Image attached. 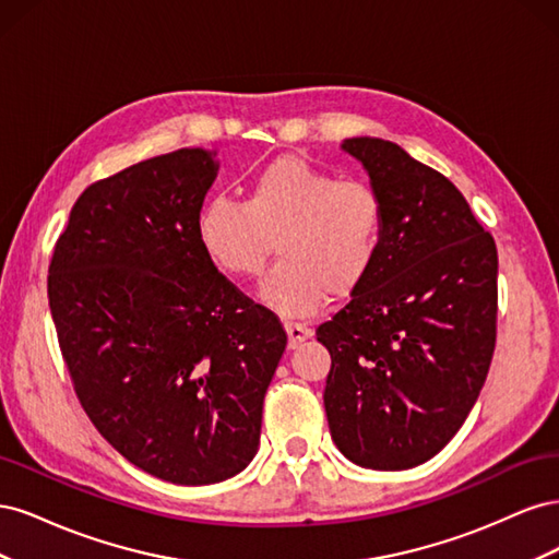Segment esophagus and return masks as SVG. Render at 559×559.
<instances>
[{
	"mask_svg": "<svg viewBox=\"0 0 559 559\" xmlns=\"http://www.w3.org/2000/svg\"><path fill=\"white\" fill-rule=\"evenodd\" d=\"M284 329H286V335H289V347L292 349L298 347L302 341H308V337L312 335L310 326L300 324V321H292V319L284 321Z\"/></svg>",
	"mask_w": 559,
	"mask_h": 559,
	"instance_id": "1",
	"label": "esophagus"
}]
</instances>
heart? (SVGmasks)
<instances>
[{"label": "heart", "mask_w": 559, "mask_h": 559, "mask_svg": "<svg viewBox=\"0 0 559 559\" xmlns=\"http://www.w3.org/2000/svg\"><path fill=\"white\" fill-rule=\"evenodd\" d=\"M198 238L233 277L257 275L277 247L280 263L261 298L284 314L321 310L373 273L384 245L382 195L361 179H341L300 156H277L247 181L245 200L214 193L200 205Z\"/></svg>", "instance_id": "obj_1"}]
</instances>
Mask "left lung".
Instances as JSON below:
<instances>
[{"instance_id":"8db88e82","label":"left lung","mask_w":559,"mask_h":559,"mask_svg":"<svg viewBox=\"0 0 559 559\" xmlns=\"http://www.w3.org/2000/svg\"><path fill=\"white\" fill-rule=\"evenodd\" d=\"M343 148L384 200V245L347 306L319 324L324 408L349 462L425 464L460 431L497 343V245L456 186L386 140Z\"/></svg>"}]
</instances>
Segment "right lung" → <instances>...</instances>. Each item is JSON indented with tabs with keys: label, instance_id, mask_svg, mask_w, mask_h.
<instances>
[{
	"label": "right lung",
	"instance_id": "obj_1",
	"mask_svg": "<svg viewBox=\"0 0 559 559\" xmlns=\"http://www.w3.org/2000/svg\"><path fill=\"white\" fill-rule=\"evenodd\" d=\"M212 154L179 148L91 183L48 265V306L74 392L130 464L212 485L259 450L286 347L275 312L218 273L198 238Z\"/></svg>",
	"mask_w": 559,
	"mask_h": 559
}]
</instances>
